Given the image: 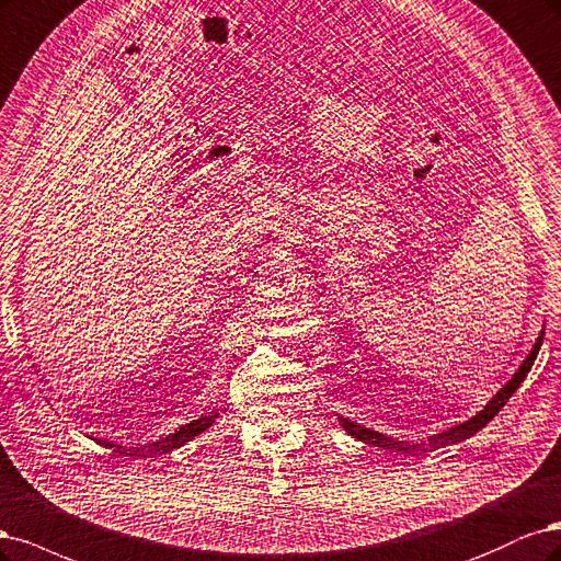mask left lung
I'll list each match as a JSON object with an SVG mask.
<instances>
[{"label":"left lung","mask_w":561,"mask_h":561,"mask_svg":"<svg viewBox=\"0 0 561 561\" xmlns=\"http://www.w3.org/2000/svg\"><path fill=\"white\" fill-rule=\"evenodd\" d=\"M543 335H546V329L540 331L534 350L527 354V358L522 360V366H519L517 373L508 379V385H503V387L496 391V396H492V401L486 403V405L476 414V417H471V420L459 424V426H451V428H447V431H443V433H436V436H428V440H424V443H403V440H396V438L385 436V433L370 431V428L360 426V424H354V422H350V420H345V417H340V424H342V428H345V431L350 433V436H354L356 440H364V443L375 445V447L396 449V451H408V449H410V451H417V449H436V447L461 443V440L471 438L473 433H478L480 428H484L486 424H490V422L496 417V414H499V410H501L505 403H508V399L515 393V389L524 382V377H527V373L531 370L534 360H536V354H538L540 345H543Z\"/></svg>","instance_id":"8db88e82"}]
</instances>
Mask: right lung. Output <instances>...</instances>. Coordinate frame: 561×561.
Segmentation results:
<instances>
[{"label": "right lung", "mask_w": 561, "mask_h": 561, "mask_svg": "<svg viewBox=\"0 0 561 561\" xmlns=\"http://www.w3.org/2000/svg\"><path fill=\"white\" fill-rule=\"evenodd\" d=\"M216 417H219V412H207V414H203V417L193 420L191 424H184V426L179 428V431L170 433V436L160 438V440H156V443H151V445H139V447H123V445H116V443H110V440H100V443H102L104 447H114V449L123 451V455L147 457V455H153V451H160V455H165V451H170V449H176V447H182V445H186L188 440H193L195 436H201V433H203L205 428H209V426L214 424V420H216Z\"/></svg>", "instance_id": "obj_1"}]
</instances>
